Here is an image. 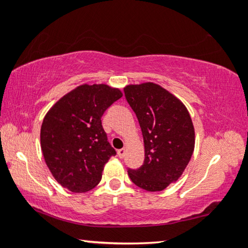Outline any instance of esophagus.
I'll use <instances>...</instances> for the list:
<instances>
[{"label":"esophagus","mask_w":248,"mask_h":248,"mask_svg":"<svg viewBox=\"0 0 248 248\" xmlns=\"http://www.w3.org/2000/svg\"><path fill=\"white\" fill-rule=\"evenodd\" d=\"M117 154H118V156H119L120 158H123V157L124 156V154H125V149H120V150H118V151H117Z\"/></svg>","instance_id":"34e87169"}]
</instances>
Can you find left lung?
I'll use <instances>...</instances> for the list:
<instances>
[{"instance_id":"obj_1","label":"left lung","mask_w":248,"mask_h":248,"mask_svg":"<svg viewBox=\"0 0 248 248\" xmlns=\"http://www.w3.org/2000/svg\"><path fill=\"white\" fill-rule=\"evenodd\" d=\"M125 98L139 120L144 142V163L129 170L134 185L162 191L184 173L195 149V128L189 111L175 95L158 84H130Z\"/></svg>"}]
</instances>
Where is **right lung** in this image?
<instances>
[{"mask_svg": "<svg viewBox=\"0 0 248 248\" xmlns=\"http://www.w3.org/2000/svg\"><path fill=\"white\" fill-rule=\"evenodd\" d=\"M123 97L106 84H83L61 97L46 114L40 129L45 162L54 179L72 192H86L102 179L116 155L107 141L102 116Z\"/></svg>", "mask_w": 248, "mask_h": 248, "instance_id": "add662e5", "label": "right lung"}]
</instances>
